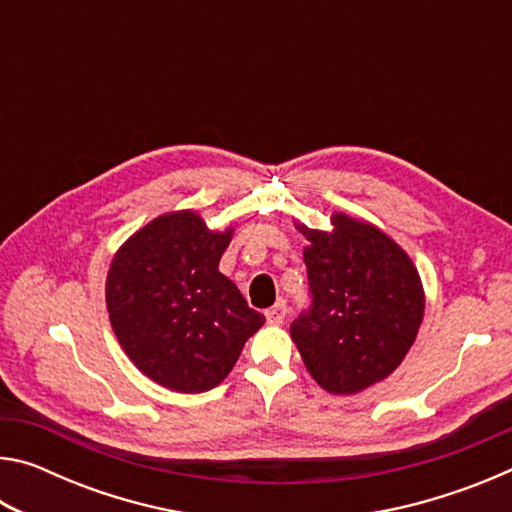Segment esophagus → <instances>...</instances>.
<instances>
[{
    "mask_svg": "<svg viewBox=\"0 0 512 512\" xmlns=\"http://www.w3.org/2000/svg\"><path fill=\"white\" fill-rule=\"evenodd\" d=\"M284 318H287V305H284V300L275 302L273 307L266 309V320L271 325H282Z\"/></svg>",
    "mask_w": 512,
    "mask_h": 512,
    "instance_id": "1",
    "label": "esophagus"
}]
</instances>
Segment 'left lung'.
<instances>
[{"label": "left lung", "mask_w": 512, "mask_h": 512, "mask_svg": "<svg viewBox=\"0 0 512 512\" xmlns=\"http://www.w3.org/2000/svg\"><path fill=\"white\" fill-rule=\"evenodd\" d=\"M329 230L296 221L314 302L291 325L309 375L332 395H354L386 379L409 354L424 318L418 268L395 239L345 212Z\"/></svg>", "instance_id": "left-lung-1"}]
</instances>
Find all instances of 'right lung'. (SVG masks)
Returning a JSON list of instances; mask_svg holds the SVG:
<instances>
[{
    "label": "right lung",
    "instance_id": "obj_1",
    "mask_svg": "<svg viewBox=\"0 0 512 512\" xmlns=\"http://www.w3.org/2000/svg\"><path fill=\"white\" fill-rule=\"evenodd\" d=\"M235 228L210 230L194 210L155 216L112 257L106 307L121 350L142 375L176 393H203L235 368L264 325L219 271Z\"/></svg>",
    "mask_w": 512,
    "mask_h": 512
}]
</instances>
